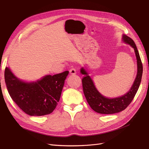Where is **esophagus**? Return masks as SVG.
Segmentation results:
<instances>
[{"label":"esophagus","mask_w":149,"mask_h":149,"mask_svg":"<svg viewBox=\"0 0 149 149\" xmlns=\"http://www.w3.org/2000/svg\"><path fill=\"white\" fill-rule=\"evenodd\" d=\"M69 72H70V74H71V75H75V74H76L77 72H76L75 69H74V68H72V69H70V70H69Z\"/></svg>","instance_id":"obj_1"}]
</instances>
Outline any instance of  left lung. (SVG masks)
<instances>
[{
  "label": "left lung",
  "instance_id": "left-lung-1",
  "mask_svg": "<svg viewBox=\"0 0 149 149\" xmlns=\"http://www.w3.org/2000/svg\"><path fill=\"white\" fill-rule=\"evenodd\" d=\"M122 42L128 44L134 49L137 60V74L136 79L130 90L123 95L112 98L103 96L96 88L94 81L85 68L82 67L80 69L81 74L84 75V77L82 79V85L85 96L91 108L97 113L112 114L122 112L133 101L139 87L143 67L138 50L134 41L128 36L123 34Z\"/></svg>",
  "mask_w": 149,
  "mask_h": 149
}]
</instances>
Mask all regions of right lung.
<instances>
[{
	"instance_id": "obj_1",
	"label": "right lung",
	"mask_w": 149,
	"mask_h": 149,
	"mask_svg": "<svg viewBox=\"0 0 149 149\" xmlns=\"http://www.w3.org/2000/svg\"><path fill=\"white\" fill-rule=\"evenodd\" d=\"M69 71L26 81L18 78L10 68L5 69V81L10 96L18 106L31 116L51 113L58 105Z\"/></svg>"
}]
</instances>
